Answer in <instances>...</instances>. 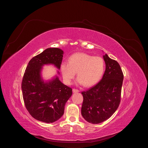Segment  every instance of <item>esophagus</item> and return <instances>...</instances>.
<instances>
[{"label": "esophagus", "mask_w": 148, "mask_h": 148, "mask_svg": "<svg viewBox=\"0 0 148 148\" xmlns=\"http://www.w3.org/2000/svg\"><path fill=\"white\" fill-rule=\"evenodd\" d=\"M73 92H74V93H75V92H78L79 91L78 90H77V89H75V88H73Z\"/></svg>", "instance_id": "esophagus-1"}]
</instances>
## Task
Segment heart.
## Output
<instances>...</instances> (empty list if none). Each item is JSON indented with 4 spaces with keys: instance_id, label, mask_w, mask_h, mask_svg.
Listing matches in <instances>:
<instances>
[{
    "instance_id": "1",
    "label": "heart",
    "mask_w": 148,
    "mask_h": 148,
    "mask_svg": "<svg viewBox=\"0 0 148 148\" xmlns=\"http://www.w3.org/2000/svg\"><path fill=\"white\" fill-rule=\"evenodd\" d=\"M60 69L66 84L71 83L77 73V83L90 87L101 78L105 69V62L99 56L93 57L86 53H77L70 56L68 63H62Z\"/></svg>"
}]
</instances>
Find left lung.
Wrapping results in <instances>:
<instances>
[{"label": "left lung", "mask_w": 148, "mask_h": 148, "mask_svg": "<svg viewBox=\"0 0 148 148\" xmlns=\"http://www.w3.org/2000/svg\"><path fill=\"white\" fill-rule=\"evenodd\" d=\"M105 71L101 80L81 92L83 102L81 115L87 122L97 124L110 118L121 101L123 74L119 63L105 54L103 56Z\"/></svg>", "instance_id": "obj_1"}]
</instances>
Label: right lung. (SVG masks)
<instances>
[{
	"mask_svg": "<svg viewBox=\"0 0 148 148\" xmlns=\"http://www.w3.org/2000/svg\"><path fill=\"white\" fill-rule=\"evenodd\" d=\"M63 54L60 49L48 48L33 57L26 69L22 82L23 98L27 110L38 121L53 123L59 119L72 95L71 88L62 84L58 76L46 81L41 77L45 65L52 64L60 70Z\"/></svg>",
	"mask_w": 148,
	"mask_h": 148,
	"instance_id": "add662e5",
	"label": "right lung"
}]
</instances>
